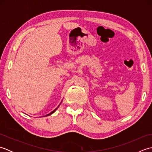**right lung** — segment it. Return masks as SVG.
Returning <instances> with one entry per match:
<instances>
[{
  "mask_svg": "<svg viewBox=\"0 0 152 152\" xmlns=\"http://www.w3.org/2000/svg\"><path fill=\"white\" fill-rule=\"evenodd\" d=\"M57 108H56V109H55V110H53V111H52V112H51V113H50V114H48V115H51V114H53V112H55V111H56V110H57Z\"/></svg>",
  "mask_w": 152,
  "mask_h": 152,
  "instance_id": "obj_1",
  "label": "right lung"
}]
</instances>
